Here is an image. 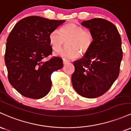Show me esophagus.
I'll use <instances>...</instances> for the list:
<instances>
[{
	"label": "esophagus",
	"mask_w": 131,
	"mask_h": 131,
	"mask_svg": "<svg viewBox=\"0 0 131 131\" xmlns=\"http://www.w3.org/2000/svg\"><path fill=\"white\" fill-rule=\"evenodd\" d=\"M68 62H69L68 61H67V60H65V59H63V64H66Z\"/></svg>",
	"instance_id": "esophagus-1"
}]
</instances>
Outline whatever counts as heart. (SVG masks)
Segmentation results:
<instances>
[{
	"instance_id": "1",
	"label": "heart",
	"mask_w": 131,
	"mask_h": 131,
	"mask_svg": "<svg viewBox=\"0 0 131 131\" xmlns=\"http://www.w3.org/2000/svg\"><path fill=\"white\" fill-rule=\"evenodd\" d=\"M67 40V47L56 52V55L66 59L79 58L80 52L86 54L94 41L93 34L91 31L84 30L83 27L74 23L65 25L60 29L53 30L49 35V42L54 50H58Z\"/></svg>"
}]
</instances>
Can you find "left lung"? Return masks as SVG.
I'll use <instances>...</instances> for the list:
<instances>
[{"instance_id":"obj_1","label":"left lung","mask_w":131,"mask_h":131,"mask_svg":"<svg viewBox=\"0 0 131 131\" xmlns=\"http://www.w3.org/2000/svg\"><path fill=\"white\" fill-rule=\"evenodd\" d=\"M81 25L93 33L94 41L83 58L73 62L72 83L82 96L97 98L111 88L119 74L121 38L115 25L105 19L93 18Z\"/></svg>"}]
</instances>
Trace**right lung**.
Segmentation results:
<instances>
[{"label": "right lung", "instance_id": "1", "mask_svg": "<svg viewBox=\"0 0 131 131\" xmlns=\"http://www.w3.org/2000/svg\"><path fill=\"white\" fill-rule=\"evenodd\" d=\"M65 21L31 16L20 20L8 35L5 54L8 80L23 96L39 99L49 92L51 74L62 68V59H42L52 52L50 33Z\"/></svg>", "mask_w": 131, "mask_h": 131}]
</instances>
